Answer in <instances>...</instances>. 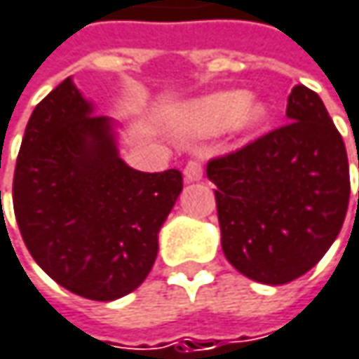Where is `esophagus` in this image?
Listing matches in <instances>:
<instances>
[{"mask_svg":"<svg viewBox=\"0 0 359 359\" xmlns=\"http://www.w3.org/2000/svg\"><path fill=\"white\" fill-rule=\"evenodd\" d=\"M184 179L189 182H195V180L203 179V164L199 160H189L187 166H184Z\"/></svg>","mask_w":359,"mask_h":359,"instance_id":"1","label":"esophagus"}]
</instances>
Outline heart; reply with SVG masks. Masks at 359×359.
Segmentation results:
<instances>
[{
	"mask_svg": "<svg viewBox=\"0 0 359 359\" xmlns=\"http://www.w3.org/2000/svg\"><path fill=\"white\" fill-rule=\"evenodd\" d=\"M268 117V107L242 91H222L195 101L187 114V128L193 134H215L225 128L238 132L258 130Z\"/></svg>",
	"mask_w": 359,
	"mask_h": 359,
	"instance_id": "b5f03b06",
	"label": "heart"
}]
</instances>
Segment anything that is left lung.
<instances>
[{"label": "left lung", "mask_w": 359, "mask_h": 359, "mask_svg": "<svg viewBox=\"0 0 359 359\" xmlns=\"http://www.w3.org/2000/svg\"><path fill=\"white\" fill-rule=\"evenodd\" d=\"M286 117L283 128L207 164L217 187L223 254L264 285H286L309 272L348 213V152L321 97L297 85Z\"/></svg>", "instance_id": "8db88e82"}]
</instances>
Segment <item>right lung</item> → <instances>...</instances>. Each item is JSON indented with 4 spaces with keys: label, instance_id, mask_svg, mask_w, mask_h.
Listing matches in <instances>:
<instances>
[{
    "label": "right lung",
    "instance_id": "add662e5",
    "mask_svg": "<svg viewBox=\"0 0 359 359\" xmlns=\"http://www.w3.org/2000/svg\"><path fill=\"white\" fill-rule=\"evenodd\" d=\"M182 191L177 168L140 172L117 154L114 121L65 79L30 116L13 172V213L36 264L91 301L136 290Z\"/></svg>",
    "mask_w": 359,
    "mask_h": 359
}]
</instances>
